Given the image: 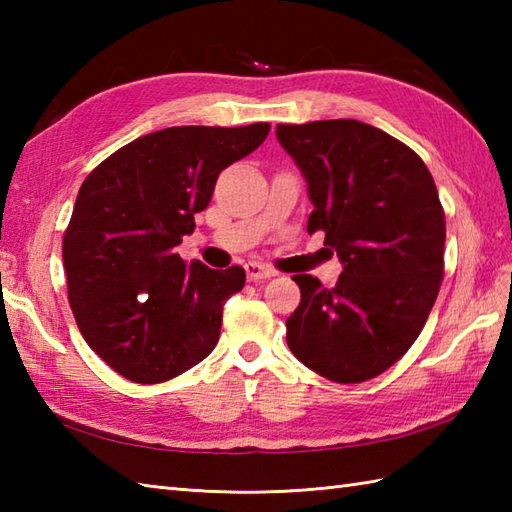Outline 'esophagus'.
<instances>
[{"label": "esophagus", "instance_id": "34e87169", "mask_svg": "<svg viewBox=\"0 0 512 512\" xmlns=\"http://www.w3.org/2000/svg\"><path fill=\"white\" fill-rule=\"evenodd\" d=\"M244 270H246V277L250 281H259V279H270L277 275L275 268H270L268 264H259V262H246L244 264Z\"/></svg>", "mask_w": 512, "mask_h": 512}]
</instances>
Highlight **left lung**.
I'll return each mask as SVG.
<instances>
[{"label":"left lung","mask_w":512,"mask_h":512,"mask_svg":"<svg viewBox=\"0 0 512 512\" xmlns=\"http://www.w3.org/2000/svg\"><path fill=\"white\" fill-rule=\"evenodd\" d=\"M308 182V233L323 231L343 273L334 288L295 275L286 341L334 383L383 374L418 339L444 275V211L427 165L383 129L352 118L277 125Z\"/></svg>","instance_id":"obj_1"}]
</instances>
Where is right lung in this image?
I'll return each instance as SVG.
<instances>
[{
	"mask_svg": "<svg viewBox=\"0 0 512 512\" xmlns=\"http://www.w3.org/2000/svg\"><path fill=\"white\" fill-rule=\"evenodd\" d=\"M268 132V123L167 127L121 147L81 184L63 237L68 299L83 339L127 380L165 383L217 345L244 268L187 266L176 246L220 171Z\"/></svg>",
	"mask_w": 512,
	"mask_h": 512,
	"instance_id": "1",
	"label": "right lung"
}]
</instances>
